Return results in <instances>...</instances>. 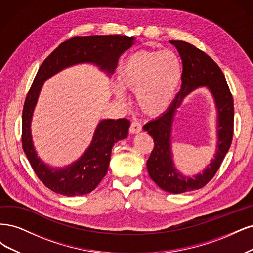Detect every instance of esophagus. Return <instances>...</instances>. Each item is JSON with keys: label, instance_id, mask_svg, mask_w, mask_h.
I'll use <instances>...</instances> for the list:
<instances>
[{"label": "esophagus", "instance_id": "obj_1", "mask_svg": "<svg viewBox=\"0 0 253 253\" xmlns=\"http://www.w3.org/2000/svg\"><path fill=\"white\" fill-rule=\"evenodd\" d=\"M141 131H142V125L138 123L137 121L131 122V125H130V128H129V132L131 134H136Z\"/></svg>", "mask_w": 253, "mask_h": 253}]
</instances>
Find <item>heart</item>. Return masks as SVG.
<instances>
[{
    "label": "heart",
    "instance_id": "heart-1",
    "mask_svg": "<svg viewBox=\"0 0 253 253\" xmlns=\"http://www.w3.org/2000/svg\"><path fill=\"white\" fill-rule=\"evenodd\" d=\"M182 80V63L171 51L141 50L129 55L118 71V84L135 93L136 104L144 115L156 118L165 113L172 104ZM116 94L124 100V93Z\"/></svg>",
    "mask_w": 253,
    "mask_h": 253
}]
</instances>
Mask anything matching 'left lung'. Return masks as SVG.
Returning a JSON list of instances; mask_svg holds the SVG:
<instances>
[{
	"label": "left lung",
	"mask_w": 253,
	"mask_h": 253,
	"mask_svg": "<svg viewBox=\"0 0 253 253\" xmlns=\"http://www.w3.org/2000/svg\"><path fill=\"white\" fill-rule=\"evenodd\" d=\"M180 53L183 72L181 90L169 109L162 116L146 124L143 129L148 131L154 147L147 161L150 177L161 189L170 193H183L202 188L214 176L230 148L233 136L234 107L232 94L223 71L205 52L181 40H170ZM200 86H207L213 95L218 112V143L215 159L193 178L183 176L174 167L170 151V134L174 118L182 100Z\"/></svg>",
	"instance_id": "left-lung-1"
}]
</instances>
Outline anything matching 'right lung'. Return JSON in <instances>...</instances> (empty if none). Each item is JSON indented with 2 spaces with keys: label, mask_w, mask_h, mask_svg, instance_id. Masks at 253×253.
Segmentation results:
<instances>
[{
  "label": "right lung",
  "mask_w": 253,
  "mask_h": 253,
  "mask_svg": "<svg viewBox=\"0 0 253 253\" xmlns=\"http://www.w3.org/2000/svg\"><path fill=\"white\" fill-rule=\"evenodd\" d=\"M133 44V37L120 35L73 37L64 41L39 68L24 103L22 146L40 181L53 192L76 197L95 189L107 173L113 145L127 137L130 122L127 119L102 120L91 144L78 161L65 168L48 166L38 157L30 130L32 115L44 82L59 71L82 63L94 64L111 76L122 53Z\"/></svg>",
  "instance_id": "obj_1"
}]
</instances>
